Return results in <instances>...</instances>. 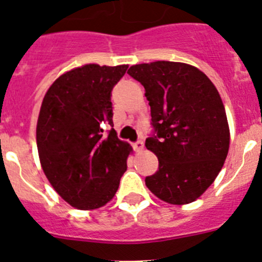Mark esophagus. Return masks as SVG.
Segmentation results:
<instances>
[{
  "label": "esophagus",
  "instance_id": "1",
  "mask_svg": "<svg viewBox=\"0 0 262 262\" xmlns=\"http://www.w3.org/2000/svg\"><path fill=\"white\" fill-rule=\"evenodd\" d=\"M133 148H134V150H136V152H142V150L144 149V143L142 141L136 142V143L133 144Z\"/></svg>",
  "mask_w": 262,
  "mask_h": 262
}]
</instances>
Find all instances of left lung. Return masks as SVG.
I'll use <instances>...</instances> for the list:
<instances>
[{
	"label": "left lung",
	"mask_w": 262,
	"mask_h": 262,
	"mask_svg": "<svg viewBox=\"0 0 262 262\" xmlns=\"http://www.w3.org/2000/svg\"><path fill=\"white\" fill-rule=\"evenodd\" d=\"M143 84L157 136L146 147L158 171L146 185L168 204L195 202L213 184L229 149V126L218 90L205 73L181 62L157 60L132 66Z\"/></svg>",
	"instance_id": "obj_1"
}]
</instances>
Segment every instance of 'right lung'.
<instances>
[{
  "label": "right lung",
  "mask_w": 262,
  "mask_h": 262,
  "mask_svg": "<svg viewBox=\"0 0 262 262\" xmlns=\"http://www.w3.org/2000/svg\"><path fill=\"white\" fill-rule=\"evenodd\" d=\"M128 64L73 68L52 83L36 124L39 160L47 179L64 202L81 210L104 207L118 191L130 144L113 126L112 90Z\"/></svg>",
  "instance_id": "obj_1"
}]
</instances>
